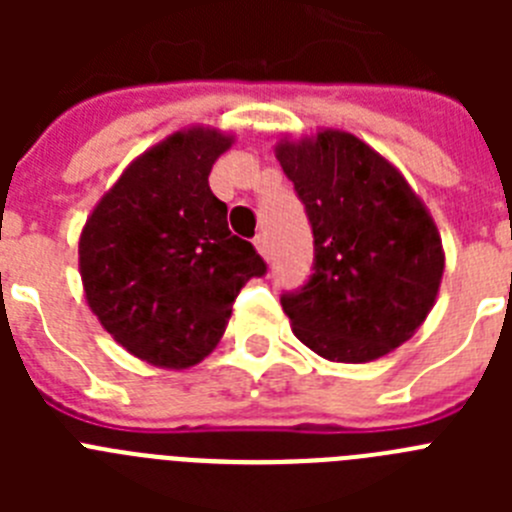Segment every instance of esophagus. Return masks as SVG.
Listing matches in <instances>:
<instances>
[{"label":"esophagus","mask_w":512,"mask_h":512,"mask_svg":"<svg viewBox=\"0 0 512 512\" xmlns=\"http://www.w3.org/2000/svg\"><path fill=\"white\" fill-rule=\"evenodd\" d=\"M253 246L259 248V253L264 256V259H269V253H271V246H269V238H266L264 233H259L256 238H253Z\"/></svg>","instance_id":"34e87169"}]
</instances>
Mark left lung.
Instances as JSON below:
<instances>
[{"label": "left lung", "mask_w": 512, "mask_h": 512, "mask_svg": "<svg viewBox=\"0 0 512 512\" xmlns=\"http://www.w3.org/2000/svg\"><path fill=\"white\" fill-rule=\"evenodd\" d=\"M312 230V274L282 295L295 336L315 354L361 364L408 341L431 312L441 238L400 171L351 133L279 143Z\"/></svg>", "instance_id": "obj_1"}]
</instances>
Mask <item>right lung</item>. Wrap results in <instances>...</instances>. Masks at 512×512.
<instances>
[{"label": "right lung", "instance_id": "add662e5", "mask_svg": "<svg viewBox=\"0 0 512 512\" xmlns=\"http://www.w3.org/2000/svg\"><path fill=\"white\" fill-rule=\"evenodd\" d=\"M230 138L194 128L133 161L94 207L79 241L81 282L104 330L148 364L187 369L225 333L235 297L264 277L253 243L212 194Z\"/></svg>", "mask_w": 512, "mask_h": 512}]
</instances>
